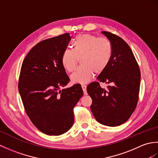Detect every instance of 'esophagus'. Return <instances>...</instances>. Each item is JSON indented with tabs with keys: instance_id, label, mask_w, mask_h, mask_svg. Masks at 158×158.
I'll return each instance as SVG.
<instances>
[{
	"instance_id": "1",
	"label": "esophagus",
	"mask_w": 158,
	"mask_h": 158,
	"mask_svg": "<svg viewBox=\"0 0 158 158\" xmlns=\"http://www.w3.org/2000/svg\"><path fill=\"white\" fill-rule=\"evenodd\" d=\"M86 85L85 84H82L81 85V88L83 89V93H84L85 95H87L88 94V93H87V89H86Z\"/></svg>"
}]
</instances>
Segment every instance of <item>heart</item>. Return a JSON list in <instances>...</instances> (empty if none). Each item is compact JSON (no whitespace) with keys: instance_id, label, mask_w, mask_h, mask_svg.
Instances as JSON below:
<instances>
[{"instance_id":"heart-1","label":"heart","mask_w":158,"mask_h":158,"mask_svg":"<svg viewBox=\"0 0 158 158\" xmlns=\"http://www.w3.org/2000/svg\"><path fill=\"white\" fill-rule=\"evenodd\" d=\"M73 49L63 52L61 62L66 71L75 70L80 59L81 66L71 75L73 83L88 82L94 75L100 74L109 66L113 56V46L109 39L98 38L91 34L76 36L72 42Z\"/></svg>"}]
</instances>
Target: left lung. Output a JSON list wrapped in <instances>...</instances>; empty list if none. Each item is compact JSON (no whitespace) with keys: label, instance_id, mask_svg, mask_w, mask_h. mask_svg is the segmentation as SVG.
Listing matches in <instances>:
<instances>
[{"label":"left lung","instance_id":"8db88e82","mask_svg":"<svg viewBox=\"0 0 158 158\" xmlns=\"http://www.w3.org/2000/svg\"><path fill=\"white\" fill-rule=\"evenodd\" d=\"M113 46L109 66L91 83L87 91L92 99L90 108L97 122L107 126L125 123L135 111L139 100L140 72L129 45L119 36L102 31ZM99 82L109 84L102 89Z\"/></svg>","mask_w":158,"mask_h":158}]
</instances>
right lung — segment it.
I'll use <instances>...</instances> for the list:
<instances>
[{"instance_id":"obj_1","label":"right lung","mask_w":158,"mask_h":158,"mask_svg":"<svg viewBox=\"0 0 158 158\" xmlns=\"http://www.w3.org/2000/svg\"><path fill=\"white\" fill-rule=\"evenodd\" d=\"M69 33L39 42L23 60L18 89L32 123L48 135L66 132L74 122L73 109L83 94L81 85L64 88L70 81L61 62Z\"/></svg>"}]
</instances>
